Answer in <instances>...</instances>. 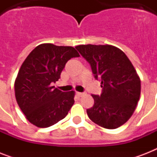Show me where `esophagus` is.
<instances>
[{"mask_svg": "<svg viewBox=\"0 0 157 157\" xmlns=\"http://www.w3.org/2000/svg\"><path fill=\"white\" fill-rule=\"evenodd\" d=\"M76 94H77V95H78L79 97H82V96H83L84 94H84V93H81V92H76Z\"/></svg>", "mask_w": 157, "mask_h": 157, "instance_id": "34e87169", "label": "esophagus"}]
</instances>
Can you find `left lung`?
Listing matches in <instances>:
<instances>
[{"label": "left lung", "mask_w": 157, "mask_h": 157, "mask_svg": "<svg viewBox=\"0 0 157 157\" xmlns=\"http://www.w3.org/2000/svg\"><path fill=\"white\" fill-rule=\"evenodd\" d=\"M76 49L90 63L103 88L100 96L92 94L94 103L86 111L88 117L105 129L121 126L134 113L141 93V81L133 64L114 45L89 44Z\"/></svg>", "instance_id": "1"}]
</instances>
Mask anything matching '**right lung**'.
I'll list each match as a JSON object with an SVG mask.
<instances>
[{"label": "right lung", "mask_w": 157, "mask_h": 157, "mask_svg": "<svg viewBox=\"0 0 157 157\" xmlns=\"http://www.w3.org/2000/svg\"><path fill=\"white\" fill-rule=\"evenodd\" d=\"M80 54L72 46L37 45L22 64L14 81L16 101L28 121L39 128L56 124L74 104L75 91L62 92L51 84L69 59Z\"/></svg>", "instance_id": "1"}]
</instances>
